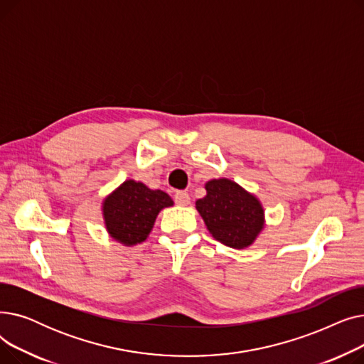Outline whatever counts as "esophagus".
Masks as SVG:
<instances>
[{
  "mask_svg": "<svg viewBox=\"0 0 364 364\" xmlns=\"http://www.w3.org/2000/svg\"><path fill=\"white\" fill-rule=\"evenodd\" d=\"M174 200H176L177 205L186 206V205L190 203V196H188L187 192H177V193L174 195Z\"/></svg>",
  "mask_w": 364,
  "mask_h": 364,
  "instance_id": "obj_1",
  "label": "esophagus"
}]
</instances>
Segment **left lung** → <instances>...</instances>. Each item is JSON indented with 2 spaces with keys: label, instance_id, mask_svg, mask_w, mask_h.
Wrapping results in <instances>:
<instances>
[{
  "label": "left lung",
  "instance_id": "8db88e82",
  "mask_svg": "<svg viewBox=\"0 0 364 364\" xmlns=\"http://www.w3.org/2000/svg\"><path fill=\"white\" fill-rule=\"evenodd\" d=\"M206 196L196 200V209L211 236L225 246L245 250L265 225L259 199L228 178H213L205 184Z\"/></svg>",
  "mask_w": 364,
  "mask_h": 364
}]
</instances>
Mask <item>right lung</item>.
<instances>
[{
	"label": "right lung",
	"mask_w": 364,
	"mask_h": 364,
	"mask_svg": "<svg viewBox=\"0 0 364 364\" xmlns=\"http://www.w3.org/2000/svg\"><path fill=\"white\" fill-rule=\"evenodd\" d=\"M174 202L162 190H151L141 181L127 180L103 199L106 230L124 246L141 243L150 235L158 214Z\"/></svg>",
	"instance_id": "right-lung-1"
}]
</instances>
